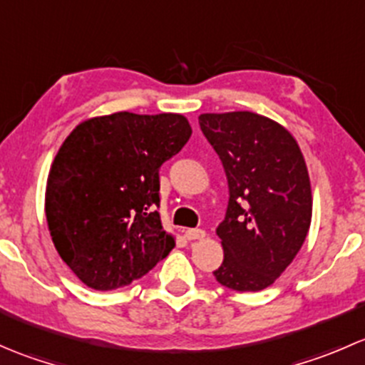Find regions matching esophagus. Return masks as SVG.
I'll return each mask as SVG.
<instances>
[{"instance_id": "1", "label": "esophagus", "mask_w": 365, "mask_h": 365, "mask_svg": "<svg viewBox=\"0 0 365 365\" xmlns=\"http://www.w3.org/2000/svg\"><path fill=\"white\" fill-rule=\"evenodd\" d=\"M206 233L203 230H187L185 231V238L187 240H201L205 238Z\"/></svg>"}]
</instances>
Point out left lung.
<instances>
[{
    "label": "left lung",
    "mask_w": 365,
    "mask_h": 365,
    "mask_svg": "<svg viewBox=\"0 0 365 365\" xmlns=\"http://www.w3.org/2000/svg\"><path fill=\"white\" fill-rule=\"evenodd\" d=\"M200 127L230 187L217 227L224 261L213 275L230 289L259 292L289 267L309 233L312 194L304 155L281 123L257 113H205Z\"/></svg>",
    "instance_id": "left-lung-1"
}]
</instances>
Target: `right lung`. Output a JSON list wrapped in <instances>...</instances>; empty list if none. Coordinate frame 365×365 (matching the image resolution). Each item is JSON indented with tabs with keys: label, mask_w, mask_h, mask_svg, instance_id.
<instances>
[{
	"label": "right lung",
	"mask_w": 365,
	"mask_h": 365,
	"mask_svg": "<svg viewBox=\"0 0 365 365\" xmlns=\"http://www.w3.org/2000/svg\"><path fill=\"white\" fill-rule=\"evenodd\" d=\"M190 134L182 114L121 111L81 121L60 146L47 176V226L88 288L128 286L175 247L155 210L159 169Z\"/></svg>",
	"instance_id": "1"
}]
</instances>
